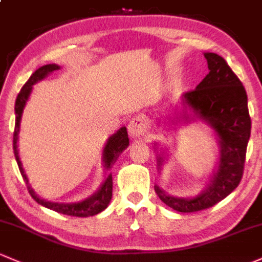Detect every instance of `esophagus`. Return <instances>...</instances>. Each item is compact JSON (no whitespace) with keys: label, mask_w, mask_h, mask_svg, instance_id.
<instances>
[{"label":"esophagus","mask_w":262,"mask_h":262,"mask_svg":"<svg viewBox=\"0 0 262 262\" xmlns=\"http://www.w3.org/2000/svg\"><path fill=\"white\" fill-rule=\"evenodd\" d=\"M127 131L128 135L134 139H137L141 135L145 134L146 131V120L142 116H136L134 119L130 120L127 125Z\"/></svg>","instance_id":"34e87169"}]
</instances>
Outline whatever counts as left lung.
<instances>
[{
	"label": "left lung",
	"instance_id": "1",
	"mask_svg": "<svg viewBox=\"0 0 262 262\" xmlns=\"http://www.w3.org/2000/svg\"><path fill=\"white\" fill-rule=\"evenodd\" d=\"M204 56L207 60L209 74L195 90L186 92L182 100L185 107L192 110L199 119L206 121L216 131L220 139V161L210 185L196 198H175L155 185L160 200L179 212L209 209L238 186L251 134V119L243 82L221 56L212 52L204 53ZM184 119L190 121L186 112ZM161 165L162 157H159V168Z\"/></svg>",
	"mask_w": 262,
	"mask_h": 262
}]
</instances>
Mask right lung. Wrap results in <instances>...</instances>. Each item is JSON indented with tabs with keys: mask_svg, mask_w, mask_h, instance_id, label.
<instances>
[{
	"mask_svg": "<svg viewBox=\"0 0 262 262\" xmlns=\"http://www.w3.org/2000/svg\"><path fill=\"white\" fill-rule=\"evenodd\" d=\"M56 70H60V66L55 63L45 64V66L40 67L38 70H36L31 77L27 80V82L25 83L24 87L19 91L17 98H16L15 103V114H16V122H15V131H13V152H15L16 161H17L19 172H21L22 177H24V181L26 182L27 190H29L30 195L32 196V199L35 200L37 204L42 205V206L47 207V209L56 211V212L63 213V215L69 216H76V217H87V216H94L100 213L101 211H103L106 207L108 206L110 201L112 198V175L110 173L107 179L103 181V184L101 185V187L98 188V191L95 195H92L91 198L83 200L81 202H76V204H58V202H51L46 201V200L41 199L40 196H37V193L32 190V187L30 186L29 179H27L26 173H25L24 167H22L21 161H19L18 156V148H17V140H18V131H19V122H21V116L22 112H24V107L26 105L29 96L32 91V85H35L36 82L41 81L42 78L46 77L47 75L51 74V72L56 71ZM128 146V135L126 127H121L119 131L115 135H112L108 139L107 143H106L105 148H103V167L106 170H111L112 165L116 162L117 157L120 156V154L125 150Z\"/></svg>",
	"mask_w": 262,
	"mask_h": 262,
	"instance_id": "obj_1",
	"label": "right lung"
}]
</instances>
